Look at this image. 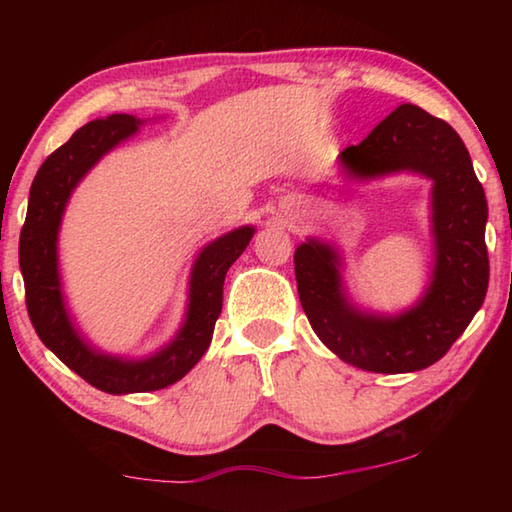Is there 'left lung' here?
Returning <instances> with one entry per match:
<instances>
[{
    "label": "left lung",
    "instance_id": "8db88e82",
    "mask_svg": "<svg viewBox=\"0 0 512 512\" xmlns=\"http://www.w3.org/2000/svg\"><path fill=\"white\" fill-rule=\"evenodd\" d=\"M339 167L359 183L395 173L431 180L429 284L397 314L363 309L345 289L339 248L307 237L293 255L300 305L318 339L350 366L384 375L429 368L465 332L488 291V203L470 153L447 121L402 103L339 155Z\"/></svg>",
    "mask_w": 512,
    "mask_h": 512
}]
</instances>
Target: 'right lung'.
I'll return each mask as SVG.
<instances>
[{
	"mask_svg": "<svg viewBox=\"0 0 512 512\" xmlns=\"http://www.w3.org/2000/svg\"><path fill=\"white\" fill-rule=\"evenodd\" d=\"M146 119L110 115L79 128L42 162L29 192L27 221L20 235V271L27 289L29 318L40 341L88 384L110 395L151 393L176 384L210 348L214 323L223 307V282L228 268L244 253L255 235L241 225L201 248L192 264L187 309L178 332L149 357L131 359L92 345L74 323L63 293L58 264L60 223L69 198L103 155L131 140Z\"/></svg>",
	"mask_w": 512,
	"mask_h": 512,
	"instance_id": "add662e5",
	"label": "right lung"
}]
</instances>
